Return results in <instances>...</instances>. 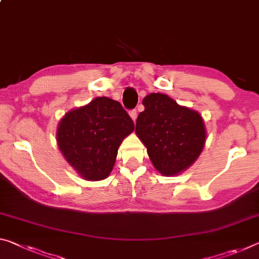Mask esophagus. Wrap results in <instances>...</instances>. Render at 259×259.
<instances>
[{"label": "esophagus", "instance_id": "obj_1", "mask_svg": "<svg viewBox=\"0 0 259 259\" xmlns=\"http://www.w3.org/2000/svg\"><path fill=\"white\" fill-rule=\"evenodd\" d=\"M129 115H130V117L133 118V121H134V122L136 121V118H137V110H136V109L130 110V112H129Z\"/></svg>", "mask_w": 259, "mask_h": 259}]
</instances>
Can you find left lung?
Masks as SVG:
<instances>
[{
	"label": "left lung",
	"mask_w": 259,
	"mask_h": 259,
	"mask_svg": "<svg viewBox=\"0 0 259 259\" xmlns=\"http://www.w3.org/2000/svg\"><path fill=\"white\" fill-rule=\"evenodd\" d=\"M136 121V135L146 146L154 168L165 176L178 175L203 151L206 129L198 112L178 105L167 94L151 93Z\"/></svg>",
	"instance_id": "obj_1"
}]
</instances>
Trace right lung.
<instances>
[{
    "label": "right lung",
    "instance_id": "1",
    "mask_svg": "<svg viewBox=\"0 0 259 259\" xmlns=\"http://www.w3.org/2000/svg\"><path fill=\"white\" fill-rule=\"evenodd\" d=\"M134 129L120 102L99 97L65 114L56 139L65 160L81 178L100 181L110 174L118 147Z\"/></svg>",
    "mask_w": 259,
    "mask_h": 259
}]
</instances>
